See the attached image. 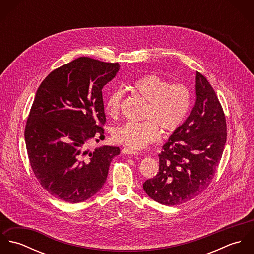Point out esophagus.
Segmentation results:
<instances>
[{
	"label": "esophagus",
	"mask_w": 254,
	"mask_h": 254,
	"mask_svg": "<svg viewBox=\"0 0 254 254\" xmlns=\"http://www.w3.org/2000/svg\"><path fill=\"white\" fill-rule=\"evenodd\" d=\"M122 152L125 153V154H139V153H140L138 150L132 149V148H130V147H124V148H122Z\"/></svg>",
	"instance_id": "obj_1"
}]
</instances>
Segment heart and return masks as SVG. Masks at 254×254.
I'll use <instances>...</instances> for the list:
<instances>
[{
	"label": "heart",
	"mask_w": 254,
	"mask_h": 254,
	"mask_svg": "<svg viewBox=\"0 0 254 254\" xmlns=\"http://www.w3.org/2000/svg\"><path fill=\"white\" fill-rule=\"evenodd\" d=\"M129 89L146 102L141 122H126L112 132L113 140L130 148H143L154 143L160 130L168 135L177 131L186 120L191 106V92L183 83H170L157 74H145L130 85ZM124 91L116 88L106 100V112L118 115Z\"/></svg>",
	"instance_id": "1"
}]
</instances>
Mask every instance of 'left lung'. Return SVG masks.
Segmentation results:
<instances>
[{
	"label": "left lung",
	"mask_w": 254,
	"mask_h": 254,
	"mask_svg": "<svg viewBox=\"0 0 254 254\" xmlns=\"http://www.w3.org/2000/svg\"><path fill=\"white\" fill-rule=\"evenodd\" d=\"M196 101L181 127L163 145L157 174L143 184L145 193L164 205L187 202L212 181L227 140L225 113L215 91L199 72Z\"/></svg>",
	"instance_id": "8db88e82"
}]
</instances>
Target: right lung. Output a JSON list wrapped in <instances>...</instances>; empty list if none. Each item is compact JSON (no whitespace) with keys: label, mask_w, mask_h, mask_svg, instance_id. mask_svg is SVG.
<instances>
[{"label":"right lung","mask_w":254,"mask_h":254,"mask_svg":"<svg viewBox=\"0 0 254 254\" xmlns=\"http://www.w3.org/2000/svg\"><path fill=\"white\" fill-rule=\"evenodd\" d=\"M117 63L81 57L53 70L41 83L24 131L31 168L55 197L77 203L96 194L107 181L118 146L87 149L105 139L103 88Z\"/></svg>","instance_id":"obj_1"}]
</instances>
